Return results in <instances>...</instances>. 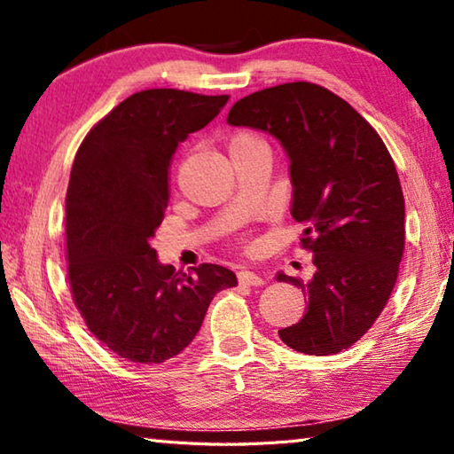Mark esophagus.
<instances>
[{
  "label": "esophagus",
  "instance_id": "1",
  "mask_svg": "<svg viewBox=\"0 0 454 454\" xmlns=\"http://www.w3.org/2000/svg\"><path fill=\"white\" fill-rule=\"evenodd\" d=\"M238 282L240 284H248V286H262L264 278L254 270H240L238 272Z\"/></svg>",
  "mask_w": 454,
  "mask_h": 454
}]
</instances>
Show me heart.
Wrapping results in <instances>:
<instances>
[{"label": "heart", "mask_w": 454, "mask_h": 454, "mask_svg": "<svg viewBox=\"0 0 454 454\" xmlns=\"http://www.w3.org/2000/svg\"><path fill=\"white\" fill-rule=\"evenodd\" d=\"M246 144H262V140L252 132H238L232 137V142H230V148H234V145H246Z\"/></svg>", "instance_id": "obj_1"}]
</instances>
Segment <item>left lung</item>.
<instances>
[{"mask_svg":"<svg viewBox=\"0 0 454 454\" xmlns=\"http://www.w3.org/2000/svg\"><path fill=\"white\" fill-rule=\"evenodd\" d=\"M230 126L274 136L290 160V214L317 270L309 282L278 272L309 298L301 322L278 330L304 355H338L366 334L387 306L404 252V198L376 129L342 98L310 82L246 96Z\"/></svg>","mask_w":454,"mask_h":454,"instance_id":"1","label":"left lung"}]
</instances>
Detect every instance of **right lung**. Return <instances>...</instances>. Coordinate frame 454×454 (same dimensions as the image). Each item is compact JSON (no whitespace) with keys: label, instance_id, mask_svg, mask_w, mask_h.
<instances>
[{"label":"right lung","instance_id":"obj_1","mask_svg":"<svg viewBox=\"0 0 454 454\" xmlns=\"http://www.w3.org/2000/svg\"><path fill=\"white\" fill-rule=\"evenodd\" d=\"M230 96L156 88L126 98L83 137L66 194L67 278L86 326L120 358L160 364L188 347L220 290L238 284L218 264L176 272L152 238L168 206V172L188 134Z\"/></svg>","mask_w":454,"mask_h":454}]
</instances>
